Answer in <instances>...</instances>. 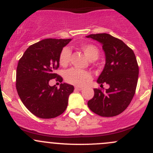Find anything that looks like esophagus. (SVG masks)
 Instances as JSON below:
<instances>
[{"instance_id": "1", "label": "esophagus", "mask_w": 153, "mask_h": 153, "mask_svg": "<svg viewBox=\"0 0 153 153\" xmlns=\"http://www.w3.org/2000/svg\"><path fill=\"white\" fill-rule=\"evenodd\" d=\"M75 90L81 91V90H82L83 88H82V87H79V86H75Z\"/></svg>"}]
</instances>
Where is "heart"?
Masks as SVG:
<instances>
[{
	"instance_id": "heart-1",
	"label": "heart",
	"mask_w": 153,
	"mask_h": 153,
	"mask_svg": "<svg viewBox=\"0 0 153 153\" xmlns=\"http://www.w3.org/2000/svg\"><path fill=\"white\" fill-rule=\"evenodd\" d=\"M81 49L86 55V56L90 61H95L98 59L99 56V49L96 46L90 44H86L81 45ZM70 49L68 47H64L61 50L59 56V62L61 65L66 66L69 62L70 59ZM66 81L69 84L75 86H84L86 81L90 78V75L86 71L80 70L78 69H70L66 72Z\"/></svg>"
}]
</instances>
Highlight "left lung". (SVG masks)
Wrapping results in <instances>:
<instances>
[{
	"label": "left lung",
	"mask_w": 153,
	"mask_h": 153,
	"mask_svg": "<svg viewBox=\"0 0 153 153\" xmlns=\"http://www.w3.org/2000/svg\"><path fill=\"white\" fill-rule=\"evenodd\" d=\"M86 37L102 45L106 63L97 82L109 86L104 92L94 89V96L87 105L91 111L102 117L119 115L130 104L136 89L139 69L135 53L121 40L109 34Z\"/></svg>",
	"instance_id": "8db88e82"
}]
</instances>
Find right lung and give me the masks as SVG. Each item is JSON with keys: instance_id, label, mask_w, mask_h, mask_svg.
<instances>
[{"instance_id": "add662e5", "label": "right lung", "mask_w": 153, "mask_h": 153, "mask_svg": "<svg viewBox=\"0 0 153 153\" xmlns=\"http://www.w3.org/2000/svg\"><path fill=\"white\" fill-rule=\"evenodd\" d=\"M71 40H42L29 46L18 61L17 92L24 106L38 118H55L67 109L74 86L64 83L58 89L49 82L54 78L62 82L63 78L55 71L59 67L61 50Z\"/></svg>"}]
</instances>
